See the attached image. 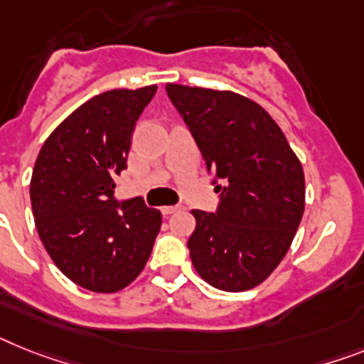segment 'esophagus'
<instances>
[{"instance_id":"obj_1","label":"esophagus","mask_w":364,"mask_h":364,"mask_svg":"<svg viewBox=\"0 0 364 364\" xmlns=\"http://www.w3.org/2000/svg\"><path fill=\"white\" fill-rule=\"evenodd\" d=\"M177 210H179V207H177V205H164V207H161V213H163L164 216L173 215V213H177Z\"/></svg>"}]
</instances>
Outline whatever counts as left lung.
Masks as SVG:
<instances>
[{"label": "left lung", "mask_w": 364, "mask_h": 364, "mask_svg": "<svg viewBox=\"0 0 364 364\" xmlns=\"http://www.w3.org/2000/svg\"><path fill=\"white\" fill-rule=\"evenodd\" d=\"M215 181L216 213L192 210L187 246L209 285L242 292L267 279L291 248L305 209L300 159L259 103L229 90L166 85Z\"/></svg>", "instance_id": "8db88e82"}]
</instances>
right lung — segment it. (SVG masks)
Masks as SVG:
<instances>
[{
	"instance_id": "obj_1",
	"label": "right lung",
	"mask_w": 364,
	"mask_h": 364,
	"mask_svg": "<svg viewBox=\"0 0 364 364\" xmlns=\"http://www.w3.org/2000/svg\"><path fill=\"white\" fill-rule=\"evenodd\" d=\"M155 85L97 94L48 136L31 176L36 231L64 276L92 292H118L144 270L161 210L114 200L131 135Z\"/></svg>"
}]
</instances>
